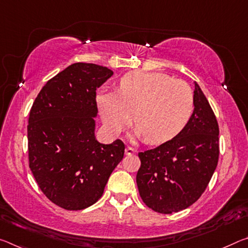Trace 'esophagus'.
<instances>
[{
	"label": "esophagus",
	"mask_w": 248,
	"mask_h": 248,
	"mask_svg": "<svg viewBox=\"0 0 248 248\" xmlns=\"http://www.w3.org/2000/svg\"><path fill=\"white\" fill-rule=\"evenodd\" d=\"M135 149H133L132 147H127L125 148V155H135Z\"/></svg>",
	"instance_id": "1"
}]
</instances>
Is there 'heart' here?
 <instances>
[{"label":"heart","mask_w":248,"mask_h":248,"mask_svg":"<svg viewBox=\"0 0 248 248\" xmlns=\"http://www.w3.org/2000/svg\"><path fill=\"white\" fill-rule=\"evenodd\" d=\"M97 103L110 132L123 131L133 116L136 135L158 144L174 138L187 124L194 93L186 81L167 74L132 72L121 78L118 93H101Z\"/></svg>","instance_id":"obj_1"}]
</instances>
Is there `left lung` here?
Instances as JSON below:
<instances>
[{
  "label": "left lung",
  "mask_w": 248,
  "mask_h": 248,
  "mask_svg": "<svg viewBox=\"0 0 248 248\" xmlns=\"http://www.w3.org/2000/svg\"><path fill=\"white\" fill-rule=\"evenodd\" d=\"M194 85V111L183 130L159 147L138 153L140 196L161 214L186 210L198 201L218 162L217 120L200 86Z\"/></svg>",
  "instance_id": "left-lung-1"
}]
</instances>
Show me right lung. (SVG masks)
I'll return each instance as SVG.
<instances>
[{
  "mask_svg": "<svg viewBox=\"0 0 248 248\" xmlns=\"http://www.w3.org/2000/svg\"><path fill=\"white\" fill-rule=\"evenodd\" d=\"M112 75L104 66L75 62L46 82L31 108L29 166L41 191L62 209L95 204L124 158L123 141L95 138L96 90Z\"/></svg>",
  "mask_w": 248,
  "mask_h": 248,
  "instance_id": "add662e5",
  "label": "right lung"
}]
</instances>
